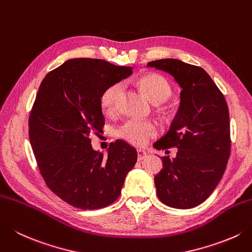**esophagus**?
<instances>
[{
	"mask_svg": "<svg viewBox=\"0 0 252 252\" xmlns=\"http://www.w3.org/2000/svg\"><path fill=\"white\" fill-rule=\"evenodd\" d=\"M146 156H147V153L145 151H143V150L137 151V160H139V161L144 159Z\"/></svg>",
	"mask_w": 252,
	"mask_h": 252,
	"instance_id": "esophagus-1",
	"label": "esophagus"
}]
</instances>
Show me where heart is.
I'll return each instance as SVG.
<instances>
[{"label": "heart", "instance_id": "1", "mask_svg": "<svg viewBox=\"0 0 252 252\" xmlns=\"http://www.w3.org/2000/svg\"><path fill=\"white\" fill-rule=\"evenodd\" d=\"M136 85L153 103L157 105L165 102L172 94L169 82L156 73H147L140 76L136 80ZM122 91L121 83L112 84L103 91L100 96V106L106 115H112L116 111ZM158 132V126L155 122L131 119L118 127L116 134L132 145L144 146L151 139L157 136Z\"/></svg>", "mask_w": 252, "mask_h": 252}]
</instances>
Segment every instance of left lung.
<instances>
[{"mask_svg":"<svg viewBox=\"0 0 252 252\" xmlns=\"http://www.w3.org/2000/svg\"><path fill=\"white\" fill-rule=\"evenodd\" d=\"M169 73L182 88L180 106L169 131L154 147H177V156L162 157L155 176L157 196L175 209H192L204 202L224 175L230 154L227 102L203 68L177 59L147 63Z\"/></svg>","mask_w":252,"mask_h":252,"instance_id":"8db88e82","label":"left lung"}]
</instances>
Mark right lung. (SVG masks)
<instances>
[{"label":"right lung","mask_w":252,"mask_h":252,"mask_svg":"<svg viewBox=\"0 0 252 252\" xmlns=\"http://www.w3.org/2000/svg\"><path fill=\"white\" fill-rule=\"evenodd\" d=\"M132 74L100 59H71L43 78L29 115V140L38 168L53 193L72 206L96 210L113 203L137 152L122 140L108 154L94 151L91 133L102 132L100 96Z\"/></svg>","instance_id":"right-lung-1"}]
</instances>
